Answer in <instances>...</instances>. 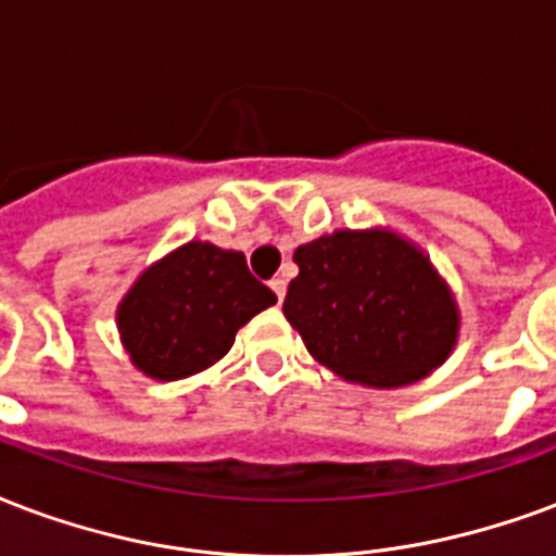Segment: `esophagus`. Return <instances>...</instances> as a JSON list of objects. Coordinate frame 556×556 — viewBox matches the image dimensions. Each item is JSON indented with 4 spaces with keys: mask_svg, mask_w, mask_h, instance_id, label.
Listing matches in <instances>:
<instances>
[{
    "mask_svg": "<svg viewBox=\"0 0 556 556\" xmlns=\"http://www.w3.org/2000/svg\"><path fill=\"white\" fill-rule=\"evenodd\" d=\"M270 288H274V294H277L279 303H282V300H286V288H288L286 279H282V277H274V279H270Z\"/></svg>",
    "mask_w": 556,
    "mask_h": 556,
    "instance_id": "esophagus-1",
    "label": "esophagus"
}]
</instances>
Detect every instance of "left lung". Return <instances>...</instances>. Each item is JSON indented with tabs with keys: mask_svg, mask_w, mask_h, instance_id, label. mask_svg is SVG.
<instances>
[{
	"mask_svg": "<svg viewBox=\"0 0 556 556\" xmlns=\"http://www.w3.org/2000/svg\"><path fill=\"white\" fill-rule=\"evenodd\" d=\"M282 315L315 362L364 388H405L446 362L460 334L448 282L405 236L334 230L294 250Z\"/></svg>",
	"mask_w": 556,
	"mask_h": 556,
	"instance_id": "1",
	"label": "left lung"
}]
</instances>
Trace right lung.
<instances>
[{"instance_id":"right-lung-1","label":"right lung","mask_w":556,"mask_h":556,"mask_svg":"<svg viewBox=\"0 0 556 556\" xmlns=\"http://www.w3.org/2000/svg\"><path fill=\"white\" fill-rule=\"evenodd\" d=\"M277 303L239 250L186 241L148 265L116 308L127 358L156 381L206 370L230 353L250 317Z\"/></svg>"}]
</instances>
